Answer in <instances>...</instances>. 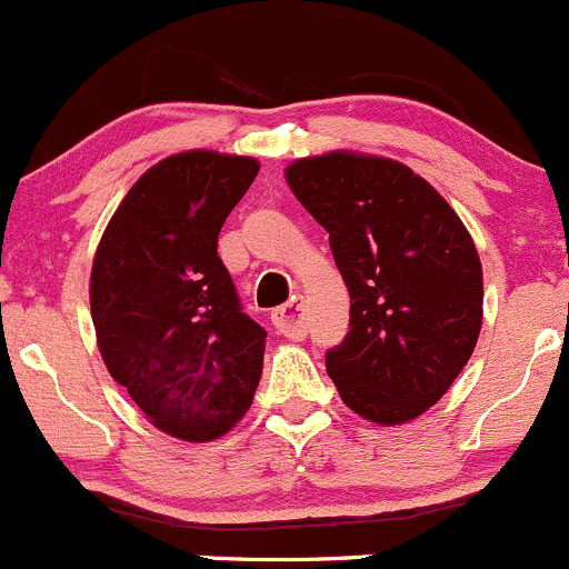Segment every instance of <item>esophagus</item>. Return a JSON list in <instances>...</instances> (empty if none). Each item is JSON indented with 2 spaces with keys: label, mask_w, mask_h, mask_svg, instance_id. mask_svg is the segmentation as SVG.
I'll list each match as a JSON object with an SVG mask.
<instances>
[{
  "label": "esophagus",
  "mask_w": 569,
  "mask_h": 569,
  "mask_svg": "<svg viewBox=\"0 0 569 569\" xmlns=\"http://www.w3.org/2000/svg\"><path fill=\"white\" fill-rule=\"evenodd\" d=\"M273 328L287 339H303L307 336V320H303V298L292 296L284 307H279L271 315Z\"/></svg>",
  "instance_id": "esophagus-1"
}]
</instances>
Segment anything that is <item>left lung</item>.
Returning a JSON list of instances; mask_svg holds the SVG:
<instances>
[{"mask_svg": "<svg viewBox=\"0 0 569 569\" xmlns=\"http://www.w3.org/2000/svg\"><path fill=\"white\" fill-rule=\"evenodd\" d=\"M296 198L328 230L350 290V333L326 352L341 401L380 426L437 405L478 345L482 268L448 200L407 164L331 151L287 164Z\"/></svg>", "mask_w": 569, "mask_h": 569, "instance_id": "1", "label": "left lung"}]
</instances>
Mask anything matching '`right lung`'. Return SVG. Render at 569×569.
Returning <instances> with one entry per match:
<instances>
[{
    "mask_svg": "<svg viewBox=\"0 0 569 569\" xmlns=\"http://www.w3.org/2000/svg\"><path fill=\"white\" fill-rule=\"evenodd\" d=\"M260 162L181 151L132 184L91 266V320L108 371L170 437L211 442L247 415L266 331L241 311L217 238Z\"/></svg>",
    "mask_w": 569,
    "mask_h": 569,
    "instance_id": "right-lung-1",
    "label": "right lung"
}]
</instances>
